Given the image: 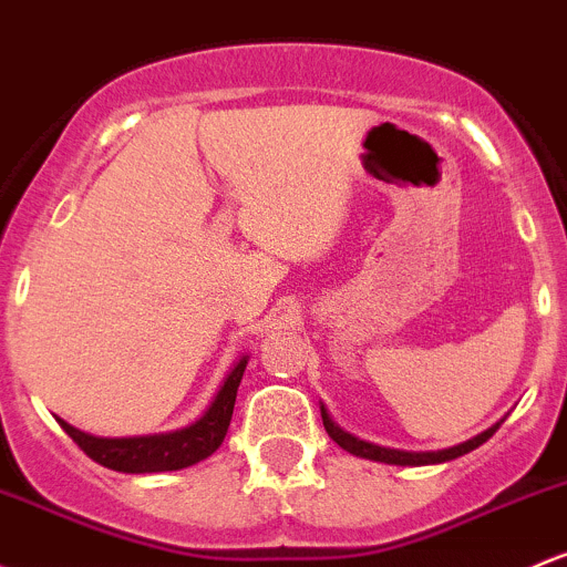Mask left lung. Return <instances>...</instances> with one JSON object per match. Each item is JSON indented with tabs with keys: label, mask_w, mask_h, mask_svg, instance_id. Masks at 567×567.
I'll return each mask as SVG.
<instances>
[{
	"label": "left lung",
	"mask_w": 567,
	"mask_h": 567,
	"mask_svg": "<svg viewBox=\"0 0 567 567\" xmlns=\"http://www.w3.org/2000/svg\"><path fill=\"white\" fill-rule=\"evenodd\" d=\"M322 412V425H326V431L336 444L341 446V450L352 452V455L358 457H365V460H379V463H390V465H431V463H446V460H455L460 455H468L471 450H476V446H482L484 441L489 439L497 431V425L489 427V431L478 433L476 439L465 441V444H457L452 446V450H441V452H401V450H384V446H377V444H369V441H360L354 439V435L344 433L339 425H333V420L328 416L326 406H320Z\"/></svg>",
	"instance_id": "left-lung-1"
}]
</instances>
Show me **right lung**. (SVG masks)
Listing matches in <instances>:
<instances>
[{
    "label": "right lung",
    "mask_w": 567,
    "mask_h": 567,
    "mask_svg": "<svg viewBox=\"0 0 567 567\" xmlns=\"http://www.w3.org/2000/svg\"><path fill=\"white\" fill-rule=\"evenodd\" d=\"M247 358H241L234 365L231 374L223 382L220 393L215 395L213 406L204 412L202 420L193 425L183 427L174 433L161 435H136V439H96L70 422L59 420L66 435L99 465L112 471H123V474H158V471H179L198 460L209 457L217 446L226 439L228 425H231L236 390H239L241 374H245Z\"/></svg>",
    "instance_id": "add662e5"
}]
</instances>
